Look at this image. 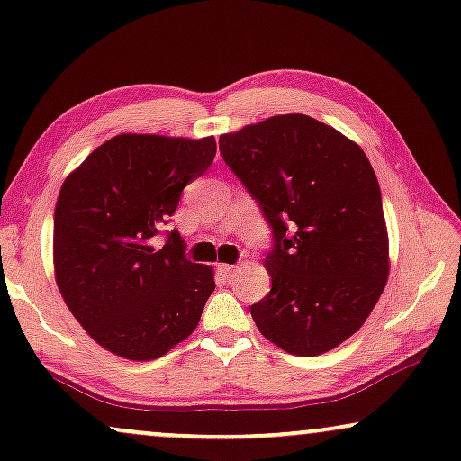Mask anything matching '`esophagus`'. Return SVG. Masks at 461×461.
Here are the masks:
<instances>
[{"mask_svg": "<svg viewBox=\"0 0 461 461\" xmlns=\"http://www.w3.org/2000/svg\"><path fill=\"white\" fill-rule=\"evenodd\" d=\"M216 273L223 276V279H231V276H234V273H236V266L219 264V266H216Z\"/></svg>", "mask_w": 461, "mask_h": 461, "instance_id": "34e87169", "label": "esophagus"}]
</instances>
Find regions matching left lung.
Listing matches in <instances>:
<instances>
[{"mask_svg":"<svg viewBox=\"0 0 461 461\" xmlns=\"http://www.w3.org/2000/svg\"><path fill=\"white\" fill-rule=\"evenodd\" d=\"M227 167L273 230V287L251 304L255 326L296 357L352 337L389 279L378 177L358 143L309 115H275L219 140Z\"/></svg>","mask_w":461,"mask_h":461,"instance_id":"obj_1","label":"left lung"}]
</instances>
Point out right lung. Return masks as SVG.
I'll return each instance as SVG.
<instances>
[{"label": "right lung", "mask_w": 461, "mask_h": 461, "mask_svg": "<svg viewBox=\"0 0 461 461\" xmlns=\"http://www.w3.org/2000/svg\"><path fill=\"white\" fill-rule=\"evenodd\" d=\"M214 154V137L126 132L64 180L53 219L55 281L70 313L104 350L152 360L197 329L214 292L212 268L186 259L176 230L160 249L152 238Z\"/></svg>", "instance_id": "add662e5"}]
</instances>
